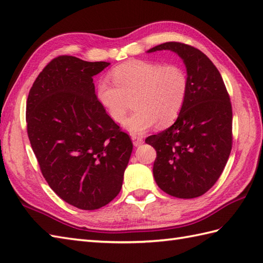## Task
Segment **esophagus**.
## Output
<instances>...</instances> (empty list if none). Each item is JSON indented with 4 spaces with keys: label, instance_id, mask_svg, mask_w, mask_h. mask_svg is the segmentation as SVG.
Segmentation results:
<instances>
[{
    "label": "esophagus",
    "instance_id": "esophagus-1",
    "mask_svg": "<svg viewBox=\"0 0 263 263\" xmlns=\"http://www.w3.org/2000/svg\"><path fill=\"white\" fill-rule=\"evenodd\" d=\"M131 139L133 141V144L136 146H139V145H141L143 143V138L141 136H138V134H133Z\"/></svg>",
    "mask_w": 263,
    "mask_h": 263
}]
</instances>
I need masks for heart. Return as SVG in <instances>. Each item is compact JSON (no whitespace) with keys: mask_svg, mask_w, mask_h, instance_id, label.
<instances>
[{"mask_svg":"<svg viewBox=\"0 0 263 263\" xmlns=\"http://www.w3.org/2000/svg\"><path fill=\"white\" fill-rule=\"evenodd\" d=\"M109 77L113 83L104 78L97 84V100L108 117L120 123L133 97L136 111L124 121L125 129L133 134L143 133L156 123L172 124L185 106L189 79L179 65L136 59L114 67Z\"/></svg>","mask_w":263,"mask_h":263,"instance_id":"b5f03b06","label":"heart"}]
</instances>
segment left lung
Segmentation results:
<instances>
[{
    "mask_svg": "<svg viewBox=\"0 0 263 263\" xmlns=\"http://www.w3.org/2000/svg\"><path fill=\"white\" fill-rule=\"evenodd\" d=\"M172 50L187 68L189 90L175 123L145 139L157 151L154 176L164 193L177 198L201 196L214 186L231 154L232 105L218 69L205 53L169 41L148 52Z\"/></svg>",
    "mask_w": 263,
    "mask_h": 263,
    "instance_id": "8db88e82",
    "label": "left lung"
}]
</instances>
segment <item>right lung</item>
I'll use <instances>...</instances> for the list:
<instances>
[{
	"label": "right lung",
	"mask_w": 263,
	"mask_h": 263,
	"mask_svg": "<svg viewBox=\"0 0 263 263\" xmlns=\"http://www.w3.org/2000/svg\"><path fill=\"white\" fill-rule=\"evenodd\" d=\"M109 63L58 56L27 100V131L42 176L58 196L93 211L118 196L133 144L95 94L93 76Z\"/></svg>",
	"instance_id": "1"
}]
</instances>
